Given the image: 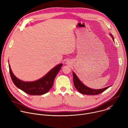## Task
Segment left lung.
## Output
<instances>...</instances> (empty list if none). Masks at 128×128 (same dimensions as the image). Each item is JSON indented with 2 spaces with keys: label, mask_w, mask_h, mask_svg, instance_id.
<instances>
[{
  "label": "left lung",
  "mask_w": 128,
  "mask_h": 128,
  "mask_svg": "<svg viewBox=\"0 0 128 128\" xmlns=\"http://www.w3.org/2000/svg\"><path fill=\"white\" fill-rule=\"evenodd\" d=\"M110 35L112 37L113 40L114 41V38L113 37L112 34H110ZM73 72V80H74V87L76 88L78 90V92L81 93L82 94H86V95H98L99 94L104 91H105L106 89H107L108 88L111 87V86H108L107 87H105L102 89H93L91 88H90L85 85H84L81 81L79 80V78H78L74 72Z\"/></svg>",
  "instance_id": "8db88e82"
}]
</instances>
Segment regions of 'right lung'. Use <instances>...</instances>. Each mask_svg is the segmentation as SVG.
Here are the masks:
<instances>
[{"label": "right lung", "mask_w": 128, "mask_h": 128, "mask_svg": "<svg viewBox=\"0 0 128 128\" xmlns=\"http://www.w3.org/2000/svg\"><path fill=\"white\" fill-rule=\"evenodd\" d=\"M62 65V64L56 65L43 78L33 82H24L18 79L13 74L10 65L8 66L12 80L17 87L27 94L32 96H40L45 94L51 89L54 80Z\"/></svg>", "instance_id": "right-lung-1"}]
</instances>
